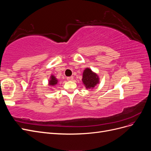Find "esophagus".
Returning a JSON list of instances; mask_svg holds the SVG:
<instances>
[{
  "instance_id": "34e87169",
  "label": "esophagus",
  "mask_w": 151,
  "mask_h": 151,
  "mask_svg": "<svg viewBox=\"0 0 151 151\" xmlns=\"http://www.w3.org/2000/svg\"><path fill=\"white\" fill-rule=\"evenodd\" d=\"M73 79H74V77H73L72 76H70V77H67V79L68 81H72Z\"/></svg>"
}]
</instances>
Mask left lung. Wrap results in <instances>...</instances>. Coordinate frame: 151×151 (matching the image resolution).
Segmentation results:
<instances>
[{
  "instance_id": "obj_1",
  "label": "left lung",
  "mask_w": 151,
  "mask_h": 151,
  "mask_svg": "<svg viewBox=\"0 0 151 151\" xmlns=\"http://www.w3.org/2000/svg\"><path fill=\"white\" fill-rule=\"evenodd\" d=\"M82 81L87 89H93L96 85L99 83V79L96 73L93 72L90 68H87L84 70Z\"/></svg>"
}]
</instances>
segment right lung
<instances>
[{"mask_svg": "<svg viewBox=\"0 0 151 151\" xmlns=\"http://www.w3.org/2000/svg\"><path fill=\"white\" fill-rule=\"evenodd\" d=\"M58 83V80L55 78L54 76H51L50 80L49 81V85L50 86H55Z\"/></svg>", "mask_w": 151, "mask_h": 151, "instance_id": "obj_1", "label": "right lung"}]
</instances>
